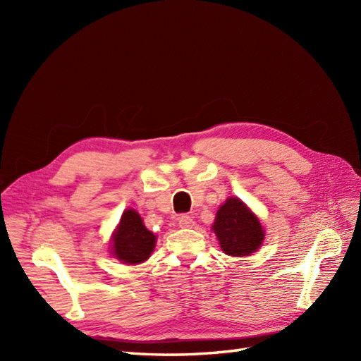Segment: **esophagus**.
<instances>
[{"label": "esophagus", "mask_w": 361, "mask_h": 361, "mask_svg": "<svg viewBox=\"0 0 361 361\" xmlns=\"http://www.w3.org/2000/svg\"><path fill=\"white\" fill-rule=\"evenodd\" d=\"M195 224V221L192 220V216L190 215H180L179 216V226L185 227V228H191Z\"/></svg>", "instance_id": "esophagus-1"}]
</instances>
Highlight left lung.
Segmentation results:
<instances>
[{"label": "left lung", "instance_id": "left-lung-1", "mask_svg": "<svg viewBox=\"0 0 361 361\" xmlns=\"http://www.w3.org/2000/svg\"><path fill=\"white\" fill-rule=\"evenodd\" d=\"M212 231L224 253L236 257L256 253L265 239L259 218L238 197L227 199L220 206Z\"/></svg>", "mask_w": 361, "mask_h": 361}]
</instances>
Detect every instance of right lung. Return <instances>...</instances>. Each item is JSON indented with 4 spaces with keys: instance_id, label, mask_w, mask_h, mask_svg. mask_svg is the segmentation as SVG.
Segmentation results:
<instances>
[{
    "instance_id": "right-lung-1",
    "label": "right lung",
    "mask_w": 361,
    "mask_h": 361,
    "mask_svg": "<svg viewBox=\"0 0 361 361\" xmlns=\"http://www.w3.org/2000/svg\"><path fill=\"white\" fill-rule=\"evenodd\" d=\"M157 236L147 231L137 211L126 209L111 239V253L128 265L143 264L154 251Z\"/></svg>"
}]
</instances>
